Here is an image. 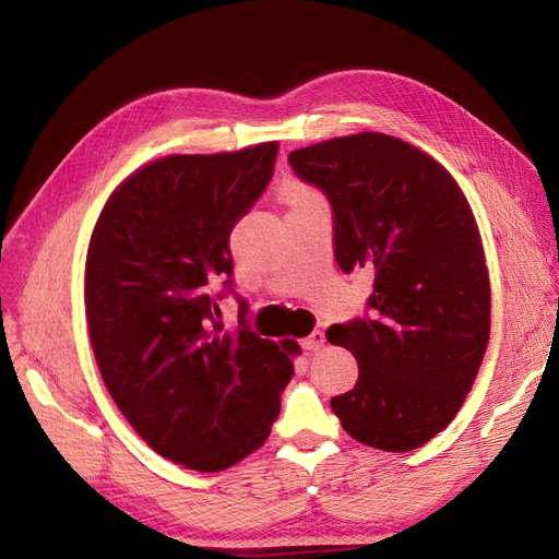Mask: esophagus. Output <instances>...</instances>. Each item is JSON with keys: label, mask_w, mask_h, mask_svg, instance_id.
I'll use <instances>...</instances> for the list:
<instances>
[{"label": "esophagus", "mask_w": 559, "mask_h": 559, "mask_svg": "<svg viewBox=\"0 0 559 559\" xmlns=\"http://www.w3.org/2000/svg\"><path fill=\"white\" fill-rule=\"evenodd\" d=\"M324 343H326L324 331H312V333L306 337V341H300V347L306 349V352H317V349L324 347Z\"/></svg>", "instance_id": "34e87169"}]
</instances>
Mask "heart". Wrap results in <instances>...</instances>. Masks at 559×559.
<instances>
[{
	"label": "heart",
	"mask_w": 559,
	"mask_h": 559,
	"mask_svg": "<svg viewBox=\"0 0 559 559\" xmlns=\"http://www.w3.org/2000/svg\"><path fill=\"white\" fill-rule=\"evenodd\" d=\"M282 191H284V198L289 200L292 205H296V202L308 200V198H314V193L310 189H306V186H302V183H298V181H286Z\"/></svg>",
	"instance_id": "heart-1"
}]
</instances>
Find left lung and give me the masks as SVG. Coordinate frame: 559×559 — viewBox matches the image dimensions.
I'll list each match as a JSON object with an SVG mask.
<instances>
[{
  "label": "left lung",
  "mask_w": 559,
  "mask_h": 559,
  "mask_svg": "<svg viewBox=\"0 0 559 559\" xmlns=\"http://www.w3.org/2000/svg\"><path fill=\"white\" fill-rule=\"evenodd\" d=\"M289 165L331 202L343 273L376 275L368 314L326 331L359 364L331 408L364 445H425L460 413L489 341L492 294L468 202L441 163L382 132L292 151Z\"/></svg>",
  "instance_id": "8db88e82"
}]
</instances>
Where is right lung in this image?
Returning a JSON list of instances; mask_svg holds the SVG:
<instances>
[{"mask_svg":"<svg viewBox=\"0 0 559 559\" xmlns=\"http://www.w3.org/2000/svg\"><path fill=\"white\" fill-rule=\"evenodd\" d=\"M277 142L165 156L130 175L99 214L86 259V314L103 380L151 450L216 473L259 450L294 376L289 354L247 326L224 333L230 230L270 183Z\"/></svg>","mask_w":559,"mask_h":559,"instance_id":"1","label":"right lung"}]
</instances>
